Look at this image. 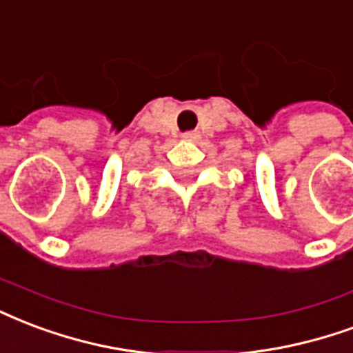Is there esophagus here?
I'll return each mask as SVG.
<instances>
[{"mask_svg": "<svg viewBox=\"0 0 353 353\" xmlns=\"http://www.w3.org/2000/svg\"><path fill=\"white\" fill-rule=\"evenodd\" d=\"M181 137H183L185 140H196L198 132H196V130H189V132H183Z\"/></svg>", "mask_w": 353, "mask_h": 353, "instance_id": "1", "label": "esophagus"}]
</instances>
